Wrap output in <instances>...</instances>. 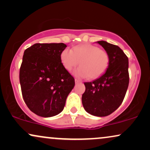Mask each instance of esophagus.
Masks as SVG:
<instances>
[{"label":"esophagus","mask_w":150,"mask_h":150,"mask_svg":"<svg viewBox=\"0 0 150 150\" xmlns=\"http://www.w3.org/2000/svg\"><path fill=\"white\" fill-rule=\"evenodd\" d=\"M75 83L79 82V81H80V80H79V79H77V78H75Z\"/></svg>","instance_id":"esophagus-1"}]
</instances>
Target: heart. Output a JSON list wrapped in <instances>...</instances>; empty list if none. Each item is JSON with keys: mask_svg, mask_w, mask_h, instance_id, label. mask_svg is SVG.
<instances>
[{"mask_svg": "<svg viewBox=\"0 0 150 150\" xmlns=\"http://www.w3.org/2000/svg\"><path fill=\"white\" fill-rule=\"evenodd\" d=\"M61 61L64 67L71 71L74 67L80 66L74 73L80 77L93 79L107 71L110 63L109 54L105 50L91 44H81L74 46L71 50L65 49L61 53Z\"/></svg>", "mask_w": 150, "mask_h": 150, "instance_id": "1", "label": "heart"}]
</instances>
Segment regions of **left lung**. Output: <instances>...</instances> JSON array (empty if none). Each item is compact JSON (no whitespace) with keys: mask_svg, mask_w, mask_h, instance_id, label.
I'll return each mask as SVG.
<instances>
[{"mask_svg":"<svg viewBox=\"0 0 150 150\" xmlns=\"http://www.w3.org/2000/svg\"><path fill=\"white\" fill-rule=\"evenodd\" d=\"M109 54L110 63L99 78L85 82L81 97L86 112L96 116H107L120 107L129 86L128 57L117 45L98 41Z\"/></svg>","mask_w":150,"mask_h":150,"instance_id":"1","label":"left lung"}]
</instances>
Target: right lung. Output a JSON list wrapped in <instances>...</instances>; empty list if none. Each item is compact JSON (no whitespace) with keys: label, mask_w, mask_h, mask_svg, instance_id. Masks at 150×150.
I'll use <instances>...</instances> for the list:
<instances>
[{"label":"right lung","mask_w":150,"mask_h":150,"mask_svg":"<svg viewBox=\"0 0 150 150\" xmlns=\"http://www.w3.org/2000/svg\"><path fill=\"white\" fill-rule=\"evenodd\" d=\"M66 45L35 43L25 50L19 72L22 96L35 114L51 117L63 111L75 79L61 61Z\"/></svg>","instance_id":"obj_1"}]
</instances>
